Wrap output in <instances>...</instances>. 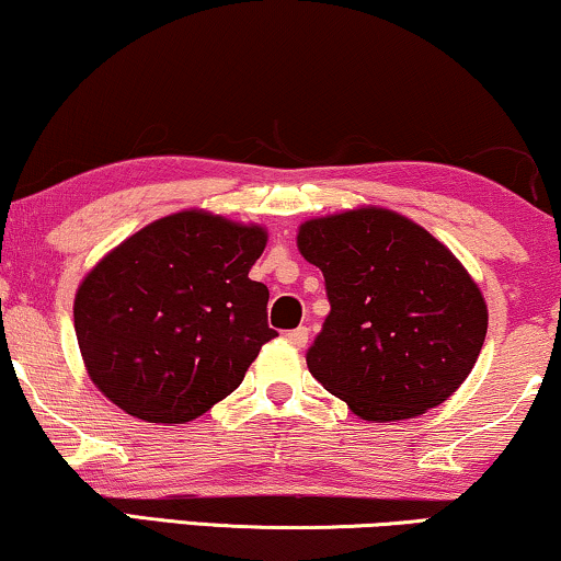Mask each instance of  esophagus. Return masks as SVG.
Masks as SVG:
<instances>
[{"label": "esophagus", "mask_w": 561, "mask_h": 561, "mask_svg": "<svg viewBox=\"0 0 561 561\" xmlns=\"http://www.w3.org/2000/svg\"><path fill=\"white\" fill-rule=\"evenodd\" d=\"M286 340L294 344V347H306V344H309V329L306 327H298V329H290V332L286 334Z\"/></svg>", "instance_id": "1"}]
</instances>
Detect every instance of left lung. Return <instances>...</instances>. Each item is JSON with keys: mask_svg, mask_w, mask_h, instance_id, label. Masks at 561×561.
Wrapping results in <instances>:
<instances>
[{"mask_svg": "<svg viewBox=\"0 0 561 561\" xmlns=\"http://www.w3.org/2000/svg\"><path fill=\"white\" fill-rule=\"evenodd\" d=\"M296 244L324 273L332 306L306 365L352 413L403 421L462 386L488 304L447 244L380 206L304 221Z\"/></svg>", "mask_w": 561, "mask_h": 561, "instance_id": "left-lung-1", "label": "left lung"}]
</instances>
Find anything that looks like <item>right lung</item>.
I'll use <instances>...</instances> for the list:
<instances>
[{"mask_svg": "<svg viewBox=\"0 0 561 561\" xmlns=\"http://www.w3.org/2000/svg\"><path fill=\"white\" fill-rule=\"evenodd\" d=\"M265 244V227L186 209L106 252L73 301L91 382L150 424H186L227 398L278 336L271 294L250 278Z\"/></svg>", "mask_w": 561, "mask_h": 561, "instance_id": "1", "label": "right lung"}]
</instances>
